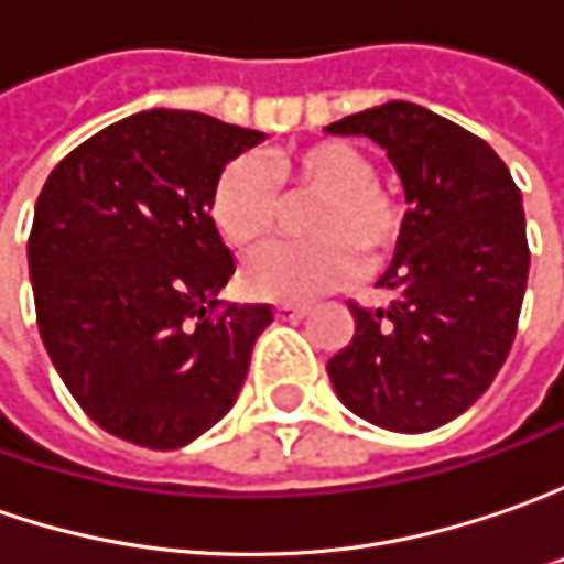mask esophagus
<instances>
[{"instance_id":"34e87169","label":"esophagus","mask_w":564,"mask_h":564,"mask_svg":"<svg viewBox=\"0 0 564 564\" xmlns=\"http://www.w3.org/2000/svg\"><path fill=\"white\" fill-rule=\"evenodd\" d=\"M305 312H308L305 305H293V302H281V305L274 308L278 321H300Z\"/></svg>"}]
</instances>
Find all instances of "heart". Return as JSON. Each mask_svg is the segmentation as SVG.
<instances>
[{
    "mask_svg": "<svg viewBox=\"0 0 564 564\" xmlns=\"http://www.w3.org/2000/svg\"><path fill=\"white\" fill-rule=\"evenodd\" d=\"M371 155L346 140H315L274 149L268 167L259 159H230L218 171L208 212L224 240L256 249L278 234L283 199L308 203L296 246H268L246 262V296L264 302H308L349 283L361 268L359 252L387 259L402 240L405 208L380 186Z\"/></svg>",
    "mask_w": 564,
    "mask_h": 564,
    "instance_id": "b5f03b06",
    "label": "heart"
}]
</instances>
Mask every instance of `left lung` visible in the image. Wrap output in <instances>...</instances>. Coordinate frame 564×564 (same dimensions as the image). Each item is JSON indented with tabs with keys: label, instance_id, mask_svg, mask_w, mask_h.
<instances>
[{
	"label": "left lung",
	"instance_id": "obj_1",
	"mask_svg": "<svg viewBox=\"0 0 564 564\" xmlns=\"http://www.w3.org/2000/svg\"><path fill=\"white\" fill-rule=\"evenodd\" d=\"M327 130L387 149L412 203L378 281L390 302L349 305L356 334L327 375L365 421L434 431L494 383L512 349L531 268L521 189L480 137L415 102L365 108Z\"/></svg>",
	"mask_w": 564,
	"mask_h": 564
}]
</instances>
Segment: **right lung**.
I'll use <instances>...</instances> for the list:
<instances>
[{"instance_id": "1", "label": "right lung", "mask_w": 564, "mask_h": 564, "mask_svg": "<svg viewBox=\"0 0 564 564\" xmlns=\"http://www.w3.org/2000/svg\"><path fill=\"white\" fill-rule=\"evenodd\" d=\"M264 133L149 108L52 167L28 240L40 337L102 431L177 449L243 387L271 305L221 302L237 262L208 215L215 177Z\"/></svg>"}]
</instances>
